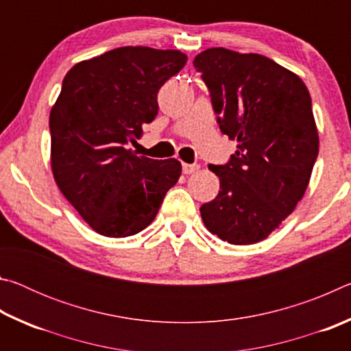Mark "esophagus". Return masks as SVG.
I'll use <instances>...</instances> for the list:
<instances>
[{"instance_id": "34e87169", "label": "esophagus", "mask_w": 351, "mask_h": 351, "mask_svg": "<svg viewBox=\"0 0 351 351\" xmlns=\"http://www.w3.org/2000/svg\"><path fill=\"white\" fill-rule=\"evenodd\" d=\"M199 169L198 164H182V173L184 175H192Z\"/></svg>"}]
</instances>
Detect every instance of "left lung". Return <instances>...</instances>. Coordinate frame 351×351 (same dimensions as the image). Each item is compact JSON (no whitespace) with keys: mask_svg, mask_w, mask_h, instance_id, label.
I'll use <instances>...</instances> for the list:
<instances>
[{"mask_svg":"<svg viewBox=\"0 0 351 351\" xmlns=\"http://www.w3.org/2000/svg\"><path fill=\"white\" fill-rule=\"evenodd\" d=\"M193 66L209 88L219 130L237 141L215 199L201 206L212 234L230 245L265 240L304 197L319 153L311 97L297 74L260 54L210 47Z\"/></svg>","mask_w":351,"mask_h":351,"instance_id":"left-lung-1","label":"left lung"}]
</instances>
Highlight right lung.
Segmentation results:
<instances>
[{
  "label": "right lung",
  "instance_id": "1",
  "mask_svg": "<svg viewBox=\"0 0 351 351\" xmlns=\"http://www.w3.org/2000/svg\"><path fill=\"white\" fill-rule=\"evenodd\" d=\"M186 54L123 46L74 64L49 114L51 167L91 229L123 239L150 224L181 176L176 159L138 156L128 144L158 114V91Z\"/></svg>",
  "mask_w": 351,
  "mask_h": 351
}]
</instances>
